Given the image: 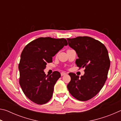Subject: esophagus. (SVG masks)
<instances>
[{"instance_id": "obj_1", "label": "esophagus", "mask_w": 121, "mask_h": 121, "mask_svg": "<svg viewBox=\"0 0 121 121\" xmlns=\"http://www.w3.org/2000/svg\"><path fill=\"white\" fill-rule=\"evenodd\" d=\"M67 73H64V72H62L61 73V76H64V75H66Z\"/></svg>"}]
</instances>
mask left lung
<instances>
[{"label": "left lung", "instance_id": "1", "mask_svg": "<svg viewBox=\"0 0 121 121\" xmlns=\"http://www.w3.org/2000/svg\"><path fill=\"white\" fill-rule=\"evenodd\" d=\"M67 39L78 57L75 62L77 66L85 68V73L81 77L75 73H69L71 81L67 88L76 99L87 101L99 92L107 79L110 67L108 51L103 44L90 37Z\"/></svg>", "mask_w": 121, "mask_h": 121}]
</instances>
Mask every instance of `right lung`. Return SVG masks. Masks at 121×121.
<instances>
[{"mask_svg": "<svg viewBox=\"0 0 121 121\" xmlns=\"http://www.w3.org/2000/svg\"><path fill=\"white\" fill-rule=\"evenodd\" d=\"M67 44L64 38L40 37L28 44L22 51L19 65V83L24 95L32 102L43 105L51 99L61 74L55 71L46 76L44 69Z\"/></svg>", "mask_w": 121, "mask_h": 121, "instance_id": "obj_1", "label": "right lung"}]
</instances>
